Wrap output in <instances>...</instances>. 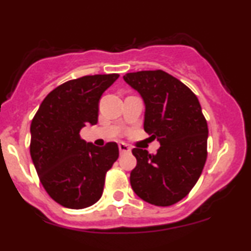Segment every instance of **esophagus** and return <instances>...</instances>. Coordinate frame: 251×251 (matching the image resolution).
<instances>
[{
  "mask_svg": "<svg viewBox=\"0 0 251 251\" xmlns=\"http://www.w3.org/2000/svg\"><path fill=\"white\" fill-rule=\"evenodd\" d=\"M119 151L120 153H128L129 151H131V149H129L128 145H126L125 143H120L119 144Z\"/></svg>",
  "mask_w": 251,
  "mask_h": 251,
  "instance_id": "esophagus-1",
  "label": "esophagus"
}]
</instances>
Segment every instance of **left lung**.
Masks as SVG:
<instances>
[{"label":"left lung","mask_w":251,"mask_h":251,"mask_svg":"<svg viewBox=\"0 0 251 251\" xmlns=\"http://www.w3.org/2000/svg\"><path fill=\"white\" fill-rule=\"evenodd\" d=\"M124 80L145 102L144 129L160 143L157 153L135 148L129 181L138 197L157 206L174 205L189 195L208 157V124L197 97L162 70L127 73Z\"/></svg>","instance_id":"obj_1"}]
</instances>
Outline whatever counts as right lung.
<instances>
[{"mask_svg": "<svg viewBox=\"0 0 251 251\" xmlns=\"http://www.w3.org/2000/svg\"><path fill=\"white\" fill-rule=\"evenodd\" d=\"M118 77L96 74L63 82L43 99L31 120V160L47 194L65 208L97 203L119 157L117 143L98 148L80 137V129L98 123L100 98Z\"/></svg>", "mask_w": 251, "mask_h": 251, "instance_id": "obj_1", "label": "right lung"}]
</instances>
